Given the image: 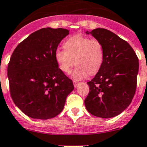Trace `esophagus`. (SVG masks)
Here are the masks:
<instances>
[{
  "mask_svg": "<svg viewBox=\"0 0 147 147\" xmlns=\"http://www.w3.org/2000/svg\"><path fill=\"white\" fill-rule=\"evenodd\" d=\"M73 83H74V86H75V87H76L77 85H78V82H77L76 81H74Z\"/></svg>",
  "mask_w": 147,
  "mask_h": 147,
  "instance_id": "34e87169",
  "label": "esophagus"
}]
</instances>
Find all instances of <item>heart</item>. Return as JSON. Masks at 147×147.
Wrapping results in <instances>:
<instances>
[{
    "label": "heart",
    "mask_w": 147,
    "mask_h": 147,
    "mask_svg": "<svg viewBox=\"0 0 147 147\" xmlns=\"http://www.w3.org/2000/svg\"><path fill=\"white\" fill-rule=\"evenodd\" d=\"M65 51L57 49L55 59L59 68L65 74L73 72L76 80L85 78L88 74L94 75L100 70L104 59L102 43L97 39H91L81 34L71 36L63 43Z\"/></svg>",
    "instance_id": "1"
}]
</instances>
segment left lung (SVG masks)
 Returning a JSON list of instances; mask_svg holds the SVG:
<instances>
[{"mask_svg":"<svg viewBox=\"0 0 147 147\" xmlns=\"http://www.w3.org/2000/svg\"><path fill=\"white\" fill-rule=\"evenodd\" d=\"M90 33L102 43L104 59L98 73L87 82L85 107L95 117L111 118L124 111L134 96L139 59L131 46L113 32L96 28Z\"/></svg>","mask_w":147,"mask_h":147,"instance_id":"8db88e82","label":"left lung"}]
</instances>
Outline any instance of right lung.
Wrapping results in <instances>:
<instances>
[{
	"label": "right lung",
	"instance_id": "right-lung-1",
	"mask_svg": "<svg viewBox=\"0 0 147 147\" xmlns=\"http://www.w3.org/2000/svg\"><path fill=\"white\" fill-rule=\"evenodd\" d=\"M68 34L66 29L43 28L21 41L11 55L8 65L10 94L28 117H56L74 90L72 80L60 70L55 59L59 43Z\"/></svg>",
	"mask_w": 147,
	"mask_h": 147
}]
</instances>
